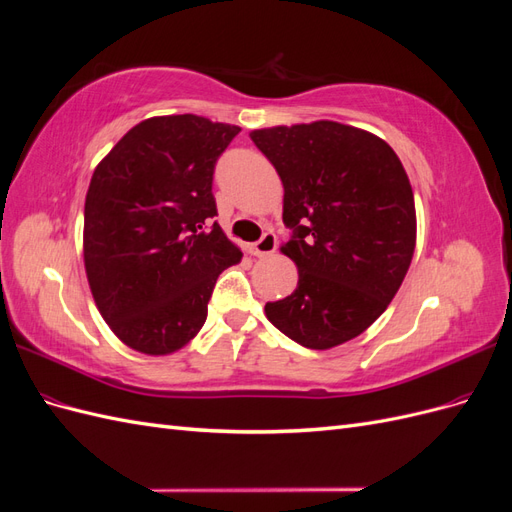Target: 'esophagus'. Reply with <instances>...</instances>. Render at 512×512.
<instances>
[{"mask_svg":"<svg viewBox=\"0 0 512 512\" xmlns=\"http://www.w3.org/2000/svg\"><path fill=\"white\" fill-rule=\"evenodd\" d=\"M277 250V237H275V232H265V235L260 237V241H256L252 247H250V252L254 254V256H269V254H273Z\"/></svg>","mask_w":512,"mask_h":512,"instance_id":"1","label":"esophagus"}]
</instances>
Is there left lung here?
Here are the masks:
<instances>
[{
	"instance_id": "1",
	"label": "left lung",
	"mask_w": 512,
	"mask_h": 512,
	"mask_svg": "<svg viewBox=\"0 0 512 512\" xmlns=\"http://www.w3.org/2000/svg\"><path fill=\"white\" fill-rule=\"evenodd\" d=\"M250 136L284 183L282 252L299 269L297 290L267 303V318L305 348L344 344L389 307L412 262L406 170L382 138L337 121Z\"/></svg>"
}]
</instances>
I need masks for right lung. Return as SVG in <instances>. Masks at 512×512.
<instances>
[{"label":"right lung","mask_w":512,"mask_h":512,"mask_svg":"<svg viewBox=\"0 0 512 512\" xmlns=\"http://www.w3.org/2000/svg\"><path fill=\"white\" fill-rule=\"evenodd\" d=\"M241 132L198 115L151 117L98 164L85 198V271L108 327L130 348L170 354L203 329L241 250L213 222V173Z\"/></svg>","instance_id":"add662e5"}]
</instances>
